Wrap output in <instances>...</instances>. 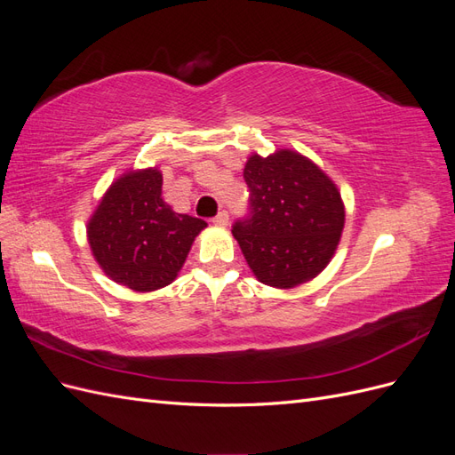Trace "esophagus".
Wrapping results in <instances>:
<instances>
[{
	"label": "esophagus",
	"mask_w": 455,
	"mask_h": 455,
	"mask_svg": "<svg viewBox=\"0 0 455 455\" xmlns=\"http://www.w3.org/2000/svg\"><path fill=\"white\" fill-rule=\"evenodd\" d=\"M212 222H214V226H220V228H226L228 224H229V214L226 212V211H222V212H218L214 218H212Z\"/></svg>",
	"instance_id": "esophagus-1"
}]
</instances>
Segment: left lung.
<instances>
[{"instance_id":"obj_1","label":"left lung","mask_w":455,"mask_h":455,"mask_svg":"<svg viewBox=\"0 0 455 455\" xmlns=\"http://www.w3.org/2000/svg\"><path fill=\"white\" fill-rule=\"evenodd\" d=\"M249 216L233 224L246 264L259 283L294 288L316 277L334 256L346 209L336 184L292 149L244 164Z\"/></svg>"}]
</instances>
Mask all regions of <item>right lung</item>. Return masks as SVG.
Returning <instances> with one entry per match:
<instances>
[{"instance_id": "1", "label": "right lung", "mask_w": 455, "mask_h": 455, "mask_svg": "<svg viewBox=\"0 0 455 455\" xmlns=\"http://www.w3.org/2000/svg\"><path fill=\"white\" fill-rule=\"evenodd\" d=\"M163 174L131 171L109 186L87 224L94 259L109 279L136 292L171 284L191 243L206 228L163 201Z\"/></svg>"}]
</instances>
